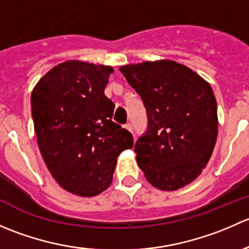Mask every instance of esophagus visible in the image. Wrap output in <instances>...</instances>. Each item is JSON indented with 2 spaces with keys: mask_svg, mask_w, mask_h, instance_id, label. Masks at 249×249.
<instances>
[{
  "mask_svg": "<svg viewBox=\"0 0 249 249\" xmlns=\"http://www.w3.org/2000/svg\"><path fill=\"white\" fill-rule=\"evenodd\" d=\"M125 129L129 130V131L131 132V134H132V132H134V131H132V125L131 124H126V125H125Z\"/></svg>",
  "mask_w": 249,
  "mask_h": 249,
  "instance_id": "esophagus-1",
  "label": "esophagus"
}]
</instances>
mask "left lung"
<instances>
[{
  "instance_id": "1",
  "label": "left lung",
  "mask_w": 249,
  "mask_h": 249,
  "mask_svg": "<svg viewBox=\"0 0 249 249\" xmlns=\"http://www.w3.org/2000/svg\"><path fill=\"white\" fill-rule=\"evenodd\" d=\"M119 71L147 109V131L135 144L140 169L160 190L185 187L205 169L217 141V101L210 83L172 60L125 65Z\"/></svg>"
}]
</instances>
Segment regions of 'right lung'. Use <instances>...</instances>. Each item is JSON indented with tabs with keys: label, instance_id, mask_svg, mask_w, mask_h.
Listing matches in <instances>:
<instances>
[{
	"label": "right lung",
	"instance_id": "right-lung-1",
	"mask_svg": "<svg viewBox=\"0 0 249 249\" xmlns=\"http://www.w3.org/2000/svg\"><path fill=\"white\" fill-rule=\"evenodd\" d=\"M114 70L69 60L47 72L31 94L39 152L61 188L83 197L109 187L117 158L134 145L132 135L112 122L114 104L105 88Z\"/></svg>",
	"mask_w": 249,
	"mask_h": 249
}]
</instances>
